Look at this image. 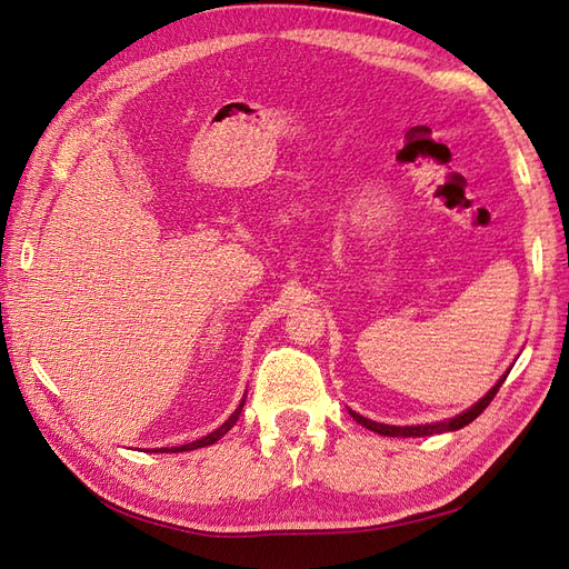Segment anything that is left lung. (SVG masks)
Instances as JSON below:
<instances>
[{"instance_id":"1","label":"left lung","mask_w":569,"mask_h":569,"mask_svg":"<svg viewBox=\"0 0 569 569\" xmlns=\"http://www.w3.org/2000/svg\"><path fill=\"white\" fill-rule=\"evenodd\" d=\"M506 377H508V375H503L501 380H498V385L485 396V399H479L470 410H465L462 416H458V418H453V420H446V422L416 425V427H393V425L372 422V420H368V418H363V416H358V412H353V410H349V412H351V418H353L358 425H363L366 429H372V432L385 435V437H429V435L453 432V429H460V427H465V425H470L475 418L481 416V410H485V408L493 401V396L498 393V389H501V385L506 382Z\"/></svg>"}]
</instances>
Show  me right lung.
Segmentation results:
<instances>
[{
  "mask_svg": "<svg viewBox=\"0 0 569 569\" xmlns=\"http://www.w3.org/2000/svg\"><path fill=\"white\" fill-rule=\"evenodd\" d=\"M247 399V396H244ZM244 399H242V403H239V408L232 412V416L222 422L216 432H211L209 437H201V439H197V441H192V443H184V446H173V449H161L163 453H178V451H192V449H203V446H211V443H216L222 435H228L230 429H232V425L237 422V418H239V412H242V408H244Z\"/></svg>",
  "mask_w": 569,
  "mask_h": 569,
  "instance_id": "1",
  "label": "right lung"
}]
</instances>
